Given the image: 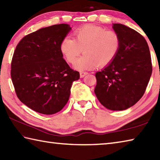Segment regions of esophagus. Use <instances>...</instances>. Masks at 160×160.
I'll return each instance as SVG.
<instances>
[{
  "mask_svg": "<svg viewBox=\"0 0 160 160\" xmlns=\"http://www.w3.org/2000/svg\"><path fill=\"white\" fill-rule=\"evenodd\" d=\"M88 74V72H84V71H81L80 72V78H84L85 76V75H87Z\"/></svg>",
  "mask_w": 160,
  "mask_h": 160,
  "instance_id": "1",
  "label": "esophagus"
}]
</instances>
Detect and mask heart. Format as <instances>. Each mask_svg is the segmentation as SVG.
Here are the masks:
<instances>
[{"mask_svg": "<svg viewBox=\"0 0 160 160\" xmlns=\"http://www.w3.org/2000/svg\"><path fill=\"white\" fill-rule=\"evenodd\" d=\"M74 39L66 37L61 42V51L69 63L79 71L91 70L98 66L109 65L117 57L121 47V38L117 31L88 24L73 32Z\"/></svg>", "mask_w": 160, "mask_h": 160, "instance_id": "b5f03b06", "label": "heart"}]
</instances>
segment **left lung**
<instances>
[{"mask_svg":"<svg viewBox=\"0 0 160 160\" xmlns=\"http://www.w3.org/2000/svg\"><path fill=\"white\" fill-rule=\"evenodd\" d=\"M112 28L121 38V47L115 59L96 73L94 93L106 108L123 110L143 97L152 66L148 45L142 35L121 24H113Z\"/></svg>","mask_w":160,"mask_h":160,"instance_id":"8db88e82","label":"left lung"}]
</instances>
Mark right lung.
Wrapping results in <instances>:
<instances>
[{
    "mask_svg": "<svg viewBox=\"0 0 160 160\" xmlns=\"http://www.w3.org/2000/svg\"><path fill=\"white\" fill-rule=\"evenodd\" d=\"M66 24L42 28L20 40L11 62V79L19 99L45 115L67 103L72 82L80 78L63 59L61 42L71 31Z\"/></svg>",
    "mask_w": 160,
    "mask_h": 160,
    "instance_id": "obj_1",
    "label": "right lung"
}]
</instances>
